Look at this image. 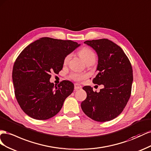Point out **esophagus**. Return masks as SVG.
<instances>
[{"label": "esophagus", "mask_w": 151, "mask_h": 151, "mask_svg": "<svg viewBox=\"0 0 151 151\" xmlns=\"http://www.w3.org/2000/svg\"><path fill=\"white\" fill-rule=\"evenodd\" d=\"M82 88V87H81V85H80L79 83H75V90H78V89H80Z\"/></svg>", "instance_id": "1"}]
</instances>
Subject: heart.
<instances>
[{"instance_id": "b5f03b06", "label": "heart", "mask_w": 151, "mask_h": 151, "mask_svg": "<svg viewBox=\"0 0 151 151\" xmlns=\"http://www.w3.org/2000/svg\"><path fill=\"white\" fill-rule=\"evenodd\" d=\"M79 54L80 56L83 59L86 63L90 62L93 60H96V55L94 52L88 47H83L79 51ZM71 58V54H69L64 59V64H67ZM70 78L76 81H81L86 78V75L83 73L78 71H74L70 73Z\"/></svg>"}]
</instances>
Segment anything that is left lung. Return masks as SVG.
<instances>
[{"mask_svg":"<svg viewBox=\"0 0 151 151\" xmlns=\"http://www.w3.org/2000/svg\"><path fill=\"white\" fill-rule=\"evenodd\" d=\"M84 43L92 47L98 55L93 83L104 87L97 92L90 86L83 87L87 98L81 102V107L95 121L108 122L122 113L130 97L132 67L122 49L112 41L102 38Z\"/></svg>","mask_w":151,"mask_h":151,"instance_id":"obj_1","label":"left lung"}]
</instances>
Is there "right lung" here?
<instances>
[{"instance_id": "1", "label": "right lung", "mask_w": 151, "mask_h": 151, "mask_svg": "<svg viewBox=\"0 0 151 151\" xmlns=\"http://www.w3.org/2000/svg\"><path fill=\"white\" fill-rule=\"evenodd\" d=\"M80 45L72 40L43 37L28 45L17 58L12 69L14 93L29 117L48 119L61 109L74 85L63 80L54 86L50 82V73H59L66 55Z\"/></svg>"}]
</instances>
